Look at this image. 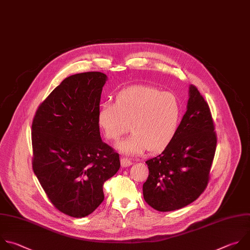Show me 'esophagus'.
<instances>
[{"label":"esophagus","instance_id":"esophagus-1","mask_svg":"<svg viewBox=\"0 0 250 250\" xmlns=\"http://www.w3.org/2000/svg\"><path fill=\"white\" fill-rule=\"evenodd\" d=\"M120 163H121V167H130L133 163L131 160L127 159V158H121L120 160Z\"/></svg>","mask_w":250,"mask_h":250}]
</instances>
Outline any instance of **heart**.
Instances as JSON below:
<instances>
[{
    "instance_id": "heart-1",
    "label": "heart",
    "mask_w": 250,
    "mask_h": 250,
    "mask_svg": "<svg viewBox=\"0 0 250 250\" xmlns=\"http://www.w3.org/2000/svg\"><path fill=\"white\" fill-rule=\"evenodd\" d=\"M180 119V104L171 92H161L148 85H134L119 92L115 104H104L97 122L104 137L117 142L128 129L132 134L116 148L136 156L148 149L158 153L173 140Z\"/></svg>"
}]
</instances>
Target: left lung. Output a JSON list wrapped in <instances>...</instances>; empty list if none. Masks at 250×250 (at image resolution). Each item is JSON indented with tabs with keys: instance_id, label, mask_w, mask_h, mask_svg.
<instances>
[{
	"instance_id": "left-lung-1",
	"label": "left lung",
	"mask_w": 250,
	"mask_h": 250,
	"mask_svg": "<svg viewBox=\"0 0 250 250\" xmlns=\"http://www.w3.org/2000/svg\"><path fill=\"white\" fill-rule=\"evenodd\" d=\"M187 110L171 143L146 162L148 177L143 185L145 201L160 212L181 209L205 190L214 160L217 136L208 104L189 85Z\"/></svg>"
}]
</instances>
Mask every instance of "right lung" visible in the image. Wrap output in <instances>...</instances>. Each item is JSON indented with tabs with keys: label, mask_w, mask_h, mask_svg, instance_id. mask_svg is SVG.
<instances>
[{
	"label": "right lung",
	"mask_w": 250,
	"mask_h": 250,
	"mask_svg": "<svg viewBox=\"0 0 250 250\" xmlns=\"http://www.w3.org/2000/svg\"><path fill=\"white\" fill-rule=\"evenodd\" d=\"M106 81L101 72L66 78L32 122L33 171L52 204L74 218L102 204L104 182L120 168L119 155L103 142L97 122Z\"/></svg>",
	"instance_id": "right-lung-1"
}]
</instances>
